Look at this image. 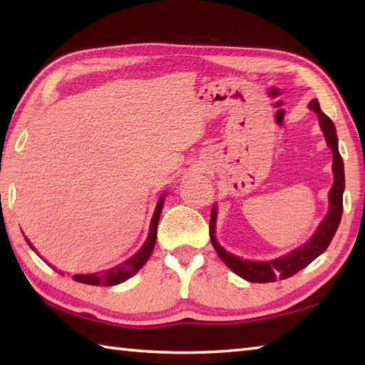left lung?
Here are the masks:
<instances>
[{
  "mask_svg": "<svg viewBox=\"0 0 365 365\" xmlns=\"http://www.w3.org/2000/svg\"><path fill=\"white\" fill-rule=\"evenodd\" d=\"M309 108H311L314 113L319 117L320 128L325 135L327 145L330 146L331 154H333V187L330 188L329 193V214L322 220V224L319 225L317 232L314 233V237L304 243L301 248L294 250L288 255L282 256L279 259H272V261L259 262V261H246V259L237 257L230 255V252L225 251L215 240V219H217V209L215 206L212 207L211 212V222H209V235H211V243L214 246L215 252H217L219 257L225 262V265L235 274L242 277V279L255 283H269L275 282L277 279H288V277L294 275L296 272L304 269L306 265L311 264L314 259L319 257L322 252L329 248L331 238L335 237V232L339 225V220H341L343 214V191H344V165L343 159L339 156L338 151V138H336V128L333 125L331 119L327 114L320 110L319 101L312 100L309 103Z\"/></svg>",
  "mask_w": 365,
  "mask_h": 365,
  "instance_id": "8db88e82",
  "label": "left lung"
}]
</instances>
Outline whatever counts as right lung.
Instances as JSON below:
<instances>
[{"mask_svg": "<svg viewBox=\"0 0 365 365\" xmlns=\"http://www.w3.org/2000/svg\"><path fill=\"white\" fill-rule=\"evenodd\" d=\"M164 197H165V195H160L158 206H156V211H154L151 224H150V235H148L145 245L141 246V250L137 252V255H133L130 259H127L125 262L115 265V267H113V269L96 272V274H86V275L77 274V275H72V279L76 282H80V283H86V285L110 287V285H119V283L125 282L127 279H130L132 275L137 274V272L143 267L148 259H150L151 252L154 250V245H156L158 224H159L160 211H163V206H164ZM30 248H32V245H30Z\"/></svg>", "mask_w": 365, "mask_h": 365, "instance_id": "obj_1", "label": "right lung"}]
</instances>
